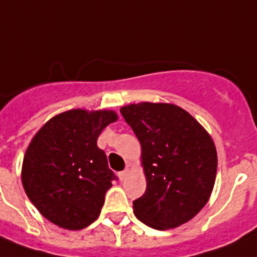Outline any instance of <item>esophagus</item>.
<instances>
[{
	"instance_id": "obj_1",
	"label": "esophagus",
	"mask_w": 257,
	"mask_h": 257,
	"mask_svg": "<svg viewBox=\"0 0 257 257\" xmlns=\"http://www.w3.org/2000/svg\"><path fill=\"white\" fill-rule=\"evenodd\" d=\"M128 174H129V169H125L124 171H120L117 174L118 175V179H120V180H125V179H126V176H128Z\"/></svg>"
}]
</instances>
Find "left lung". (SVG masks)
<instances>
[{"mask_svg":"<svg viewBox=\"0 0 257 257\" xmlns=\"http://www.w3.org/2000/svg\"><path fill=\"white\" fill-rule=\"evenodd\" d=\"M141 144L146 191L133 201L136 217L149 227L183 225L212 195L217 150L195 117L175 104L144 102L120 108Z\"/></svg>","mask_w":257,"mask_h":257,"instance_id":"1","label":"left lung"}]
</instances>
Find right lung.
Returning a JSON list of instances; mask_svg holds the SVG:
<instances>
[{
	"instance_id": "right-lung-1",
	"label": "right lung",
	"mask_w": 257,
	"mask_h": 257,
	"mask_svg": "<svg viewBox=\"0 0 257 257\" xmlns=\"http://www.w3.org/2000/svg\"><path fill=\"white\" fill-rule=\"evenodd\" d=\"M117 120L113 111L70 109L52 117L26 150L22 184L43 217L68 230L87 227L100 214L116 176L99 135Z\"/></svg>"
}]
</instances>
